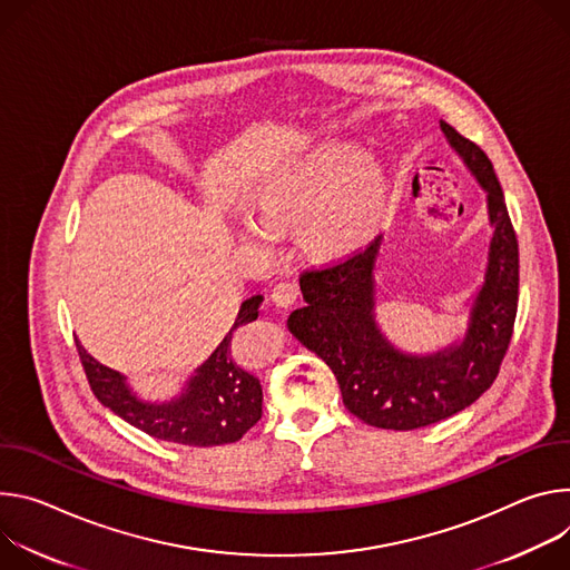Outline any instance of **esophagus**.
Here are the masks:
<instances>
[{
	"mask_svg": "<svg viewBox=\"0 0 570 570\" xmlns=\"http://www.w3.org/2000/svg\"><path fill=\"white\" fill-rule=\"evenodd\" d=\"M298 298V285L294 281H281L272 289V301L278 307H289Z\"/></svg>",
	"mask_w": 570,
	"mask_h": 570,
	"instance_id": "esophagus-1",
	"label": "esophagus"
}]
</instances>
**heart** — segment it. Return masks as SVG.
<instances>
[{"label": "heart", "mask_w": 570, "mask_h": 570, "mask_svg": "<svg viewBox=\"0 0 570 570\" xmlns=\"http://www.w3.org/2000/svg\"><path fill=\"white\" fill-rule=\"evenodd\" d=\"M364 160L357 147L337 142L278 169L253 189L250 208L261 222L244 219L242 230L269 239L272 228L301 222L309 248H351L366 228L377 193V171Z\"/></svg>", "instance_id": "1"}]
</instances>
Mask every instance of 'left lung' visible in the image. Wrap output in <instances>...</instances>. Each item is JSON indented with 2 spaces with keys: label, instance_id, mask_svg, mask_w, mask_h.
Wrapping results in <instances>:
<instances>
[{
  "label": "left lung",
  "instance_id": "1",
  "mask_svg": "<svg viewBox=\"0 0 570 570\" xmlns=\"http://www.w3.org/2000/svg\"><path fill=\"white\" fill-rule=\"evenodd\" d=\"M449 145L487 193L493 228L484 283L460 342L428 355L396 348L375 322V261L383 235L346 261L301 274L303 307L289 333L335 373L344 405L360 421L385 430H414L475 403L495 381L519 307V242L502 187L487 154L451 124L439 121Z\"/></svg>",
  "mask_w": 570,
  "mask_h": 570
}]
</instances>
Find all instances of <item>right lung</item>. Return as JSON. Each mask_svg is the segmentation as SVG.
<instances>
[{
    "mask_svg": "<svg viewBox=\"0 0 570 570\" xmlns=\"http://www.w3.org/2000/svg\"><path fill=\"white\" fill-rule=\"evenodd\" d=\"M261 303V294L242 303L222 344L185 383L180 396L165 403L138 399L119 371L97 362L77 340L92 394L119 419L156 439L204 449L233 444L263 416L261 381L233 351V333L258 320Z\"/></svg>",
    "mask_w": 570,
    "mask_h": 570,
    "instance_id": "1",
    "label": "right lung"
}]
</instances>
